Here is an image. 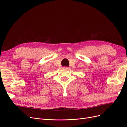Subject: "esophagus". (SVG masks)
I'll return each instance as SVG.
<instances>
[{
  "label": "esophagus",
  "mask_w": 127,
  "mask_h": 127,
  "mask_svg": "<svg viewBox=\"0 0 127 127\" xmlns=\"http://www.w3.org/2000/svg\"><path fill=\"white\" fill-rule=\"evenodd\" d=\"M63 69H69V68L67 67H63Z\"/></svg>",
  "instance_id": "34e87169"
}]
</instances>
